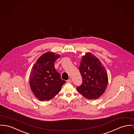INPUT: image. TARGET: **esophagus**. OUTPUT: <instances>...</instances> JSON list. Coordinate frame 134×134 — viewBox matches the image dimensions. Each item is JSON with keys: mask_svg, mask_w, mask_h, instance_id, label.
<instances>
[{"mask_svg": "<svg viewBox=\"0 0 134 134\" xmlns=\"http://www.w3.org/2000/svg\"><path fill=\"white\" fill-rule=\"evenodd\" d=\"M66 82L67 83H70V82H71V79H68V80H67Z\"/></svg>", "mask_w": 134, "mask_h": 134, "instance_id": "obj_1", "label": "esophagus"}]
</instances>
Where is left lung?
Segmentation results:
<instances>
[{"label":"left lung","mask_w":134,"mask_h":134,"mask_svg":"<svg viewBox=\"0 0 134 134\" xmlns=\"http://www.w3.org/2000/svg\"><path fill=\"white\" fill-rule=\"evenodd\" d=\"M82 84L76 89L86 98L91 100L100 97L108 83L106 70L100 60L90 52L82 57L79 67Z\"/></svg>","instance_id":"left-lung-1"}]
</instances>
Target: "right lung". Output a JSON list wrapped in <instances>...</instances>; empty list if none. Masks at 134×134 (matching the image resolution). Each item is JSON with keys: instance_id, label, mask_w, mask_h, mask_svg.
I'll return each instance as SVG.
<instances>
[{"instance_id": "1", "label": "right lung", "mask_w": 134, "mask_h": 134, "mask_svg": "<svg viewBox=\"0 0 134 134\" xmlns=\"http://www.w3.org/2000/svg\"><path fill=\"white\" fill-rule=\"evenodd\" d=\"M60 55L52 52L42 54L31 70L30 85L36 98L41 101L49 100L60 92L66 82L54 68V62Z\"/></svg>"}]
</instances>
